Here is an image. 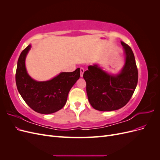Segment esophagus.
<instances>
[{
  "instance_id": "esophagus-1",
  "label": "esophagus",
  "mask_w": 160,
  "mask_h": 160,
  "mask_svg": "<svg viewBox=\"0 0 160 160\" xmlns=\"http://www.w3.org/2000/svg\"><path fill=\"white\" fill-rule=\"evenodd\" d=\"M80 71H81V77H83V72H84V69L83 68H81L80 69Z\"/></svg>"
}]
</instances>
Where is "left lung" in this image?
Returning <instances> with one entry per match:
<instances>
[{"mask_svg": "<svg viewBox=\"0 0 160 160\" xmlns=\"http://www.w3.org/2000/svg\"><path fill=\"white\" fill-rule=\"evenodd\" d=\"M124 65L118 73L111 74L98 64L88 66L83 73L90 104L101 111L118 110L128 103L136 88L138 71L132 49L123 41Z\"/></svg>", "mask_w": 160, "mask_h": 160, "instance_id": "8db88e82", "label": "left lung"}]
</instances>
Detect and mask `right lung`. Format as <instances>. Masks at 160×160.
I'll list each match as a JSON object with an SVG mask.
<instances>
[{
    "label": "right lung",
    "mask_w": 160,
    "mask_h": 160,
    "mask_svg": "<svg viewBox=\"0 0 160 160\" xmlns=\"http://www.w3.org/2000/svg\"><path fill=\"white\" fill-rule=\"evenodd\" d=\"M31 48L28 45L17 62V88L22 98L37 113L51 114L63 108L69 92L80 77V69L73 72H61L50 80L38 81L28 75L26 69L27 55Z\"/></svg>",
    "instance_id": "1"
}]
</instances>
